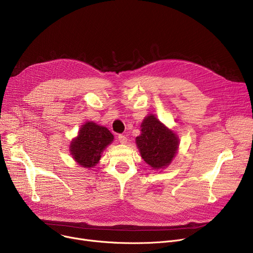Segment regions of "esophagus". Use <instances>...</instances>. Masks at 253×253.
<instances>
[{
	"label": "esophagus",
	"mask_w": 253,
	"mask_h": 253,
	"mask_svg": "<svg viewBox=\"0 0 253 253\" xmlns=\"http://www.w3.org/2000/svg\"><path fill=\"white\" fill-rule=\"evenodd\" d=\"M118 139H119L120 142L123 143V144L127 142V137H126L125 135H123V134H119V135H118Z\"/></svg>",
	"instance_id": "1"
}]
</instances>
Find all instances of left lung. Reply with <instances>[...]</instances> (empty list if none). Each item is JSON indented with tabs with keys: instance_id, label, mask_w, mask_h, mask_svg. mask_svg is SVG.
<instances>
[{
	"instance_id": "left-lung-1",
	"label": "left lung",
	"mask_w": 253,
	"mask_h": 253,
	"mask_svg": "<svg viewBox=\"0 0 253 253\" xmlns=\"http://www.w3.org/2000/svg\"><path fill=\"white\" fill-rule=\"evenodd\" d=\"M136 144L143 160L155 169L169 165L178 148V138L155 116H148L141 124Z\"/></svg>"
}]
</instances>
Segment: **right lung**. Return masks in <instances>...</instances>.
<instances>
[{
	"label": "right lung",
	"instance_id": "add662e5",
	"mask_svg": "<svg viewBox=\"0 0 253 253\" xmlns=\"http://www.w3.org/2000/svg\"><path fill=\"white\" fill-rule=\"evenodd\" d=\"M114 139V135L105 127L87 122L79 131V135L71 143V153L75 160L83 167L95 166L101 153Z\"/></svg>",
	"mask_w": 253,
	"mask_h": 253
}]
</instances>
